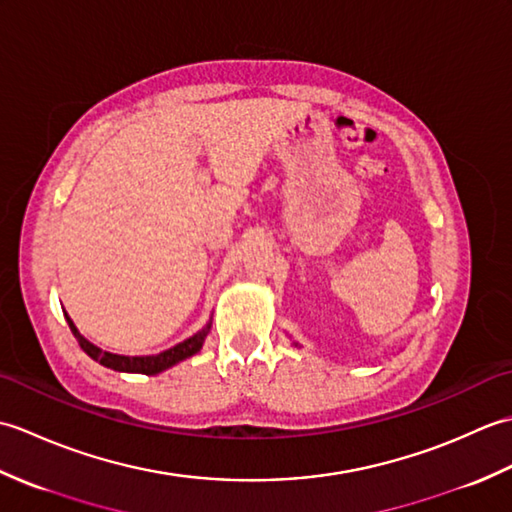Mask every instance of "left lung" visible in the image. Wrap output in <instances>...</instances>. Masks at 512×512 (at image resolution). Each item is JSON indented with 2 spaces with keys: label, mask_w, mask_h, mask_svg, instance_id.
Instances as JSON below:
<instances>
[{
  "label": "left lung",
  "mask_w": 512,
  "mask_h": 512,
  "mask_svg": "<svg viewBox=\"0 0 512 512\" xmlns=\"http://www.w3.org/2000/svg\"><path fill=\"white\" fill-rule=\"evenodd\" d=\"M292 345H295V347H297V343H292Z\"/></svg>",
  "instance_id": "8db88e82"
}]
</instances>
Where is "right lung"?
Instances as JSON below:
<instances>
[{
	"label": "right lung",
	"instance_id": "add662e5",
	"mask_svg": "<svg viewBox=\"0 0 512 512\" xmlns=\"http://www.w3.org/2000/svg\"><path fill=\"white\" fill-rule=\"evenodd\" d=\"M65 314V321H68L70 330L74 334V339L79 341L81 350L88 354L90 358H94L96 363H101L103 367H110L114 372H127V374H147V376H156L160 372H165V369L178 365L180 361H187L189 356L198 354L204 345L206 334L211 332V319L209 323L204 325L202 330L195 332L189 339H184L182 343L169 347V350L160 352V354H149V356H123V354H112L107 350H101V347H96L94 343H90L85 336L76 330L74 321L68 317V312Z\"/></svg>",
	"mask_w": 512,
	"mask_h": 512
}]
</instances>
